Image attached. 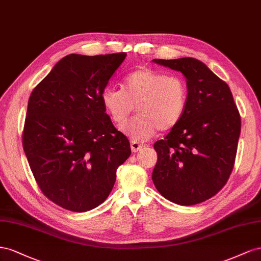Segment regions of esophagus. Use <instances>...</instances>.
Returning a JSON list of instances; mask_svg holds the SVG:
<instances>
[{
  "label": "esophagus",
  "instance_id": "1",
  "mask_svg": "<svg viewBox=\"0 0 261 261\" xmlns=\"http://www.w3.org/2000/svg\"><path fill=\"white\" fill-rule=\"evenodd\" d=\"M130 145H131V150H132V152H138V151H140V150H141V148L143 147V145L141 144V143H139V142H137V141H131Z\"/></svg>",
  "mask_w": 261,
  "mask_h": 261
}]
</instances>
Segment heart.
Returning a JSON list of instances; mask_svg holds the SVG:
<instances>
[{
    "label": "heart",
    "instance_id": "heart-1",
    "mask_svg": "<svg viewBox=\"0 0 261 261\" xmlns=\"http://www.w3.org/2000/svg\"><path fill=\"white\" fill-rule=\"evenodd\" d=\"M100 99L118 126L126 122L137 106L139 116L123 131L133 140L146 141L180 121L187 107L188 86L180 75L143 66L126 74L122 88H103Z\"/></svg>",
    "mask_w": 261,
    "mask_h": 261
}]
</instances>
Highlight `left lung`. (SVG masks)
Segmentation results:
<instances>
[{
  "label": "left lung",
  "mask_w": 261,
  "mask_h": 261,
  "mask_svg": "<svg viewBox=\"0 0 261 261\" xmlns=\"http://www.w3.org/2000/svg\"><path fill=\"white\" fill-rule=\"evenodd\" d=\"M153 61L184 74L188 101L180 121L154 144L158 162L152 179L172 202L198 204L217 195L232 173L240 111L228 85L197 59Z\"/></svg>",
  "instance_id": "1"
}]
</instances>
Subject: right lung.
Here are the masks:
<instances>
[{
  "label": "right lung",
  "instance_id": "add662e5",
  "mask_svg": "<svg viewBox=\"0 0 261 261\" xmlns=\"http://www.w3.org/2000/svg\"><path fill=\"white\" fill-rule=\"evenodd\" d=\"M125 56H66L29 97L26 158L43 195L65 210L85 212L102 203L117 168L131 154L128 138L115 128L100 99Z\"/></svg>",
  "mask_w": 261,
  "mask_h": 261
}]
</instances>
